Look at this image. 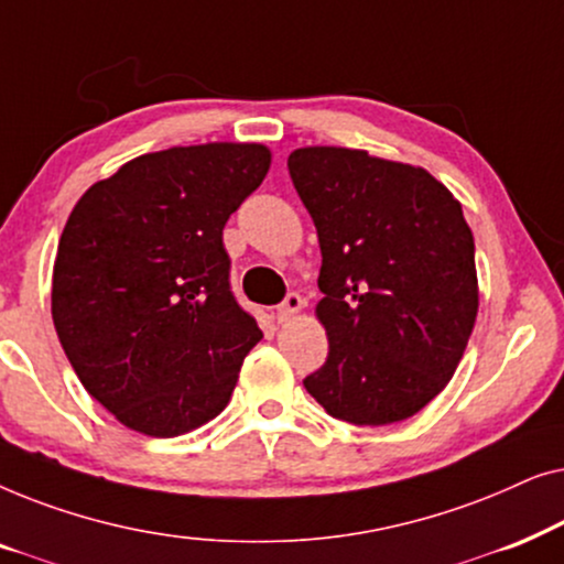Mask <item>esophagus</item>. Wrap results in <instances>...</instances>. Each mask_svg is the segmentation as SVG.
<instances>
[{
	"mask_svg": "<svg viewBox=\"0 0 564 564\" xmlns=\"http://www.w3.org/2000/svg\"><path fill=\"white\" fill-rule=\"evenodd\" d=\"M303 305H305V300L300 297L297 292H288V297H284L282 303L276 305V321L284 323V321L295 318V315L303 311Z\"/></svg>",
	"mask_w": 564,
	"mask_h": 564,
	"instance_id": "1",
	"label": "esophagus"
}]
</instances>
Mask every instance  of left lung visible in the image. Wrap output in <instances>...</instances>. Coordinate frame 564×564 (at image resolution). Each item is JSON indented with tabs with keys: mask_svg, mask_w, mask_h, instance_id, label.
<instances>
[{
	"mask_svg": "<svg viewBox=\"0 0 564 564\" xmlns=\"http://www.w3.org/2000/svg\"><path fill=\"white\" fill-rule=\"evenodd\" d=\"M288 169L321 243L328 359L303 384L328 415L388 426L452 380L477 318L475 241L426 169L307 145Z\"/></svg>",
	"mask_w": 564,
	"mask_h": 564,
	"instance_id": "8db88e82",
	"label": "left lung"
}]
</instances>
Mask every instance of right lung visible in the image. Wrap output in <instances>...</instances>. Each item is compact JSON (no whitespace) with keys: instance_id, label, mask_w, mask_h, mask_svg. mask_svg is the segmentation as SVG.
I'll list each match as a JSON object with an SVG mask.
<instances>
[{"instance_id":"1","label":"right lung","mask_w":564,"mask_h":564,"mask_svg":"<svg viewBox=\"0 0 564 564\" xmlns=\"http://www.w3.org/2000/svg\"><path fill=\"white\" fill-rule=\"evenodd\" d=\"M269 164L261 143L176 145L128 161L74 205L53 264V326L122 426L172 438L228 405L261 330L230 292L223 228Z\"/></svg>"}]
</instances>
